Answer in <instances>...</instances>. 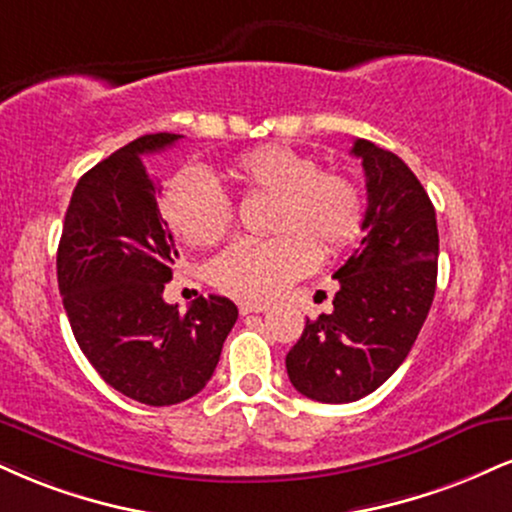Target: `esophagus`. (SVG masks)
<instances>
[{
    "instance_id": "esophagus-1",
    "label": "esophagus",
    "mask_w": 512,
    "mask_h": 512,
    "mask_svg": "<svg viewBox=\"0 0 512 512\" xmlns=\"http://www.w3.org/2000/svg\"><path fill=\"white\" fill-rule=\"evenodd\" d=\"M240 315H255V312H267L269 310V303H257V300H243V303L238 305Z\"/></svg>"
}]
</instances>
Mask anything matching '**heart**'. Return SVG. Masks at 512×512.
I'll return each instance as SVG.
<instances>
[{
    "label": "heart",
    "instance_id": "heart-1",
    "mask_svg": "<svg viewBox=\"0 0 512 512\" xmlns=\"http://www.w3.org/2000/svg\"><path fill=\"white\" fill-rule=\"evenodd\" d=\"M226 181L245 195L274 197L272 240H238L212 264L219 291L267 300L312 272L317 252L334 257L357 238L362 193L346 171L319 169L295 147L269 143L240 152L224 166ZM162 219L193 248H212L231 229L233 207L205 171L188 169L166 186Z\"/></svg>",
    "mask_w": 512,
    "mask_h": 512
}]
</instances>
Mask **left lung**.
<instances>
[{
	"mask_svg": "<svg viewBox=\"0 0 512 512\" xmlns=\"http://www.w3.org/2000/svg\"><path fill=\"white\" fill-rule=\"evenodd\" d=\"M367 186L365 238L334 274V312L307 319L288 350L291 384L319 403L377 391L408 357L432 307L439 229L427 190L403 159L357 138Z\"/></svg>",
	"mask_w": 512,
	"mask_h": 512,
	"instance_id": "left-lung-1",
	"label": "left lung"
}]
</instances>
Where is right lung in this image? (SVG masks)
Segmentation results:
<instances>
[{"label":"right lung","mask_w":512,"mask_h":512,"mask_svg":"<svg viewBox=\"0 0 512 512\" xmlns=\"http://www.w3.org/2000/svg\"><path fill=\"white\" fill-rule=\"evenodd\" d=\"M181 138L143 135L80 176L57 250L59 293L83 355L112 389L157 408L205 389L238 319L221 295H200L186 315L164 300L178 250L143 159Z\"/></svg>","instance_id":"1"}]
</instances>
